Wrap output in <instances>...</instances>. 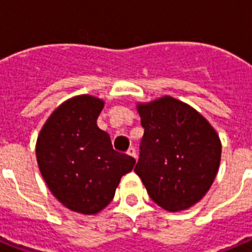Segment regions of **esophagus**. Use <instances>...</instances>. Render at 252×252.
I'll list each match as a JSON object with an SVG mask.
<instances>
[{
    "mask_svg": "<svg viewBox=\"0 0 252 252\" xmlns=\"http://www.w3.org/2000/svg\"><path fill=\"white\" fill-rule=\"evenodd\" d=\"M127 155H130V157H132L134 159H136V151H135V148L134 147H130L127 150Z\"/></svg>",
    "mask_w": 252,
    "mask_h": 252,
    "instance_id": "1",
    "label": "esophagus"
}]
</instances>
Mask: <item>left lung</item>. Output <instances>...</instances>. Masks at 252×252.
<instances>
[{
    "instance_id": "obj_1",
    "label": "left lung",
    "mask_w": 252,
    "mask_h": 252,
    "mask_svg": "<svg viewBox=\"0 0 252 252\" xmlns=\"http://www.w3.org/2000/svg\"><path fill=\"white\" fill-rule=\"evenodd\" d=\"M144 128L135 173L154 202L168 212L197 204L221 161V140L196 109L171 95L136 104Z\"/></svg>"
}]
</instances>
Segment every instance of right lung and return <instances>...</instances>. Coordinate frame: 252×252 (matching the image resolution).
Returning <instances> with one entry per match:
<instances>
[{"label": "right lung", "mask_w": 252, "mask_h": 252, "mask_svg": "<svg viewBox=\"0 0 252 252\" xmlns=\"http://www.w3.org/2000/svg\"><path fill=\"white\" fill-rule=\"evenodd\" d=\"M105 102L81 94L64 101L39 132L35 154L51 193L65 208L97 214L116 194L121 177L135 159L113 150L108 132L97 126Z\"/></svg>", "instance_id": "right-lung-1"}]
</instances>
